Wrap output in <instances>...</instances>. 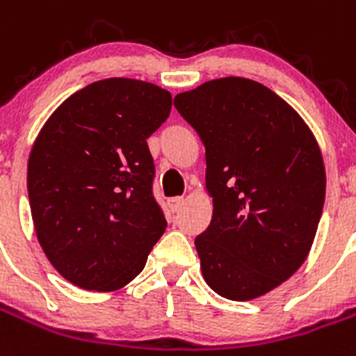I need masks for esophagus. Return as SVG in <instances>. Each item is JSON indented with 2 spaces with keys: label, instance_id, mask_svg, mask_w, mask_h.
Wrapping results in <instances>:
<instances>
[{
  "label": "esophagus",
  "instance_id": "obj_1",
  "mask_svg": "<svg viewBox=\"0 0 356 356\" xmlns=\"http://www.w3.org/2000/svg\"><path fill=\"white\" fill-rule=\"evenodd\" d=\"M182 202H184V200H182V197H172V199H168V209L172 213H177L179 209H181Z\"/></svg>",
  "mask_w": 356,
  "mask_h": 356
}]
</instances>
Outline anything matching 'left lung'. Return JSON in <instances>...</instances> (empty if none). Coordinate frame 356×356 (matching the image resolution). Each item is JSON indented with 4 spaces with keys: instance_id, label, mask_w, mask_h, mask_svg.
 <instances>
[{
    "instance_id": "left-lung-1",
    "label": "left lung",
    "mask_w": 356,
    "mask_h": 356,
    "mask_svg": "<svg viewBox=\"0 0 356 356\" xmlns=\"http://www.w3.org/2000/svg\"><path fill=\"white\" fill-rule=\"evenodd\" d=\"M206 147L213 218L195 238L218 296L251 301L307 259L326 193L319 145L276 92L254 80H209L174 98Z\"/></svg>"
}]
</instances>
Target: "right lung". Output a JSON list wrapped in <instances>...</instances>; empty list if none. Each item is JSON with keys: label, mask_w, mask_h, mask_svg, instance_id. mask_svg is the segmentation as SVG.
Here are the masks:
<instances>
[{"label": "right lung", "mask_w": 356, "mask_h": 356, "mask_svg": "<svg viewBox=\"0 0 356 356\" xmlns=\"http://www.w3.org/2000/svg\"><path fill=\"white\" fill-rule=\"evenodd\" d=\"M170 109L172 95L150 82L105 79L58 105L37 136L26 177L33 227L73 285L122 289L165 233L147 140Z\"/></svg>", "instance_id": "right-lung-1"}]
</instances>
